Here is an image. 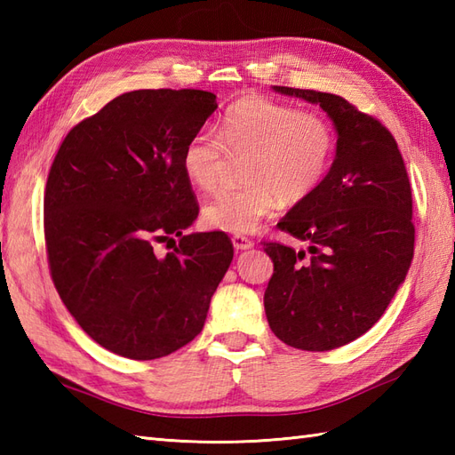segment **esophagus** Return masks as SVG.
<instances>
[{
    "mask_svg": "<svg viewBox=\"0 0 455 455\" xmlns=\"http://www.w3.org/2000/svg\"><path fill=\"white\" fill-rule=\"evenodd\" d=\"M233 246H235V250L236 252H243V250H250L254 246V243L250 238H246V236H243V235H235L233 236Z\"/></svg>",
    "mask_w": 455,
    "mask_h": 455,
    "instance_id": "esophagus-1",
    "label": "esophagus"
}]
</instances>
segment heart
<instances>
[{
	"label": "heart",
	"mask_w": 455,
	"mask_h": 455,
	"mask_svg": "<svg viewBox=\"0 0 455 455\" xmlns=\"http://www.w3.org/2000/svg\"><path fill=\"white\" fill-rule=\"evenodd\" d=\"M334 152V132L321 115L266 98H243L228 108L217 134L197 132L181 152V170L193 188H219L230 158H244L248 186L220 191L203 209L209 227L246 235L279 207L321 186Z\"/></svg>",
	"instance_id": "1"
}]
</instances>
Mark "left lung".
<instances>
[{
  "label": "left lung",
  "mask_w": 455,
  "mask_h": 455,
  "mask_svg": "<svg viewBox=\"0 0 455 455\" xmlns=\"http://www.w3.org/2000/svg\"><path fill=\"white\" fill-rule=\"evenodd\" d=\"M318 105L336 131V156L311 196L277 222L305 250L264 243L274 275L264 293L272 332L308 352L365 334L407 277L414 252L412 196L397 142L340 95L274 85Z\"/></svg>",
  "instance_id": "8db88e82"
}]
</instances>
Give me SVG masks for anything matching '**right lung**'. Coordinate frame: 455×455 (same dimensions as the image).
Wrapping results in <instances>:
<instances>
[{
    "mask_svg": "<svg viewBox=\"0 0 455 455\" xmlns=\"http://www.w3.org/2000/svg\"><path fill=\"white\" fill-rule=\"evenodd\" d=\"M217 109L203 90H137L68 132L44 191L51 275L66 308L105 350L156 360L191 342L233 262L199 215L181 152ZM180 246L158 257L153 244ZM175 243V241H174Z\"/></svg>",
    "mask_w": 455,
    "mask_h": 455,
    "instance_id": "add662e5",
    "label": "right lung"
}]
</instances>
